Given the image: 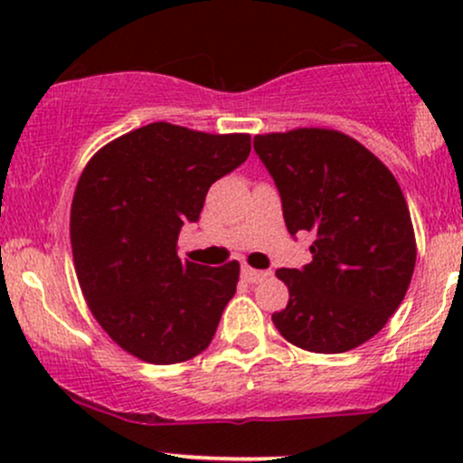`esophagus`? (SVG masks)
Here are the masks:
<instances>
[{
  "instance_id": "esophagus-1",
  "label": "esophagus",
  "mask_w": 463,
  "mask_h": 463,
  "mask_svg": "<svg viewBox=\"0 0 463 463\" xmlns=\"http://www.w3.org/2000/svg\"><path fill=\"white\" fill-rule=\"evenodd\" d=\"M268 272H261V269H254L250 268V265H241V279L246 280V283H259V280H263Z\"/></svg>"
}]
</instances>
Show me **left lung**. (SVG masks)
I'll return each instance as SVG.
<instances>
[{
	"mask_svg": "<svg viewBox=\"0 0 463 463\" xmlns=\"http://www.w3.org/2000/svg\"><path fill=\"white\" fill-rule=\"evenodd\" d=\"M287 231L311 232L313 261L276 269L289 302L272 316L289 344L346 353L385 326L411 283L416 237L394 174L353 137L296 128L254 137Z\"/></svg>",
	"mask_w": 463,
	"mask_h": 463,
	"instance_id": "obj_1",
	"label": "left lung"
}]
</instances>
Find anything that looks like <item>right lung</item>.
<instances>
[{
    "mask_svg": "<svg viewBox=\"0 0 463 463\" xmlns=\"http://www.w3.org/2000/svg\"><path fill=\"white\" fill-rule=\"evenodd\" d=\"M250 135L156 121L93 154L71 202L73 265L84 300L117 346L147 364L194 359L235 296L239 263L180 261L184 222L248 158Z\"/></svg>",
    "mask_w": 463,
    "mask_h": 463,
    "instance_id": "obj_1",
    "label": "right lung"
}]
</instances>
